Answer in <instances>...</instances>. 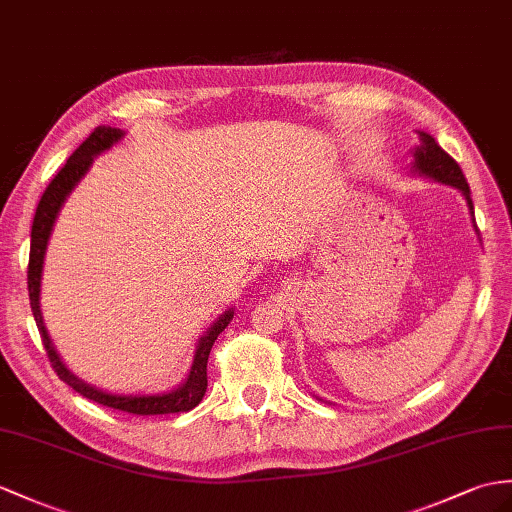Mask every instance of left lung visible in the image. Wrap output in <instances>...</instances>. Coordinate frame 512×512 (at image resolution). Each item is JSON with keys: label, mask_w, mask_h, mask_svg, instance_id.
<instances>
[{"label": "left lung", "mask_w": 512, "mask_h": 512, "mask_svg": "<svg viewBox=\"0 0 512 512\" xmlns=\"http://www.w3.org/2000/svg\"><path fill=\"white\" fill-rule=\"evenodd\" d=\"M419 134V145H415L413 149V165H410V171L417 173V176L423 178H430L434 182H441L447 186H454L463 197L467 199V206H469V215H471V223H473V230L478 234V226H476V217H473V202H471V191H469V184L463 176V171H460L458 162L445 152V149L436 143L428 132H421ZM480 239V234H478Z\"/></svg>", "instance_id": "obj_1"}]
</instances>
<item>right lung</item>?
<instances>
[{"instance_id": "obj_1", "label": "right lung", "mask_w": 512, "mask_h": 512, "mask_svg": "<svg viewBox=\"0 0 512 512\" xmlns=\"http://www.w3.org/2000/svg\"><path fill=\"white\" fill-rule=\"evenodd\" d=\"M126 132L119 128H110V126H99L91 132L89 139H86L76 152H73L67 160V165L58 171V176L49 182L45 189L39 206H36V215L32 223V239H30V265H28V291H30V306H32V315L36 321V328L41 332V339L45 345V352L49 363H52L54 371L58 373V378L62 382H67L73 391L84 395L86 400H93L102 406L108 408H117L123 410V413H132V415H169V413H189L206 393L208 378H206V365H208V356L213 345L217 341V336L228 328V323L234 317V308H228L213 326H210L202 336H199L197 347H195V356L189 373L182 384H178V389H173L169 393H149V395H119V393H108L104 389H97V386L80 380L76 373L67 369V365L60 360V354L56 352V347L49 339V334L45 330L43 323V313H41V278H43V263H45V252H47V243L49 236H52L54 223L58 219V213L62 204L67 202L69 193L76 189L78 182L86 176V171L91 169L93 160L104 154L106 149L112 145H117Z\"/></svg>"}]
</instances>
